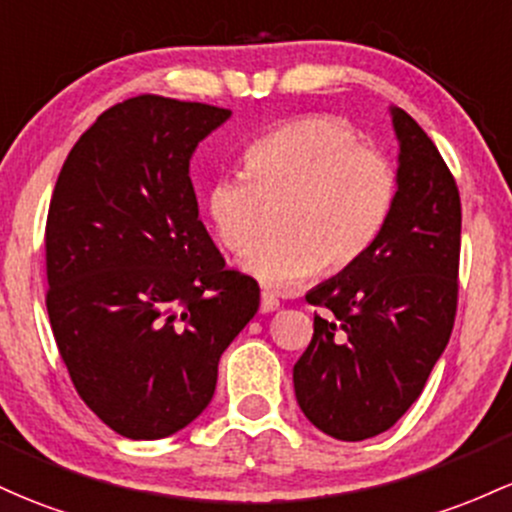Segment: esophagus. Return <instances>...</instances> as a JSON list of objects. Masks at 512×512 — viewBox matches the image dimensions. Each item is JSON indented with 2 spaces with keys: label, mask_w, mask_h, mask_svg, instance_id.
<instances>
[{
  "label": "esophagus",
  "mask_w": 512,
  "mask_h": 512,
  "mask_svg": "<svg viewBox=\"0 0 512 512\" xmlns=\"http://www.w3.org/2000/svg\"><path fill=\"white\" fill-rule=\"evenodd\" d=\"M277 308H279V299H277V296H274L272 294V291H262V294H260V311L262 313H272V311H277Z\"/></svg>",
  "instance_id": "obj_1"
}]
</instances>
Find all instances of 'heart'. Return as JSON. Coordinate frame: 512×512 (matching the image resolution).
Here are the masks:
<instances>
[{
  "instance_id": "obj_1",
  "label": "heart",
  "mask_w": 512,
  "mask_h": 512,
  "mask_svg": "<svg viewBox=\"0 0 512 512\" xmlns=\"http://www.w3.org/2000/svg\"><path fill=\"white\" fill-rule=\"evenodd\" d=\"M243 165L245 174L213 179L206 211L223 247L243 252L265 226V206H279L277 238L240 260L265 286L350 267L381 233L396 194L391 162L330 116L282 123L245 150Z\"/></svg>"
}]
</instances>
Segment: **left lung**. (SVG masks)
<instances>
[{"label":"left lung","instance_id":"1","mask_svg":"<svg viewBox=\"0 0 512 512\" xmlns=\"http://www.w3.org/2000/svg\"><path fill=\"white\" fill-rule=\"evenodd\" d=\"M396 194L369 250L306 294L328 308L294 364L303 415L335 440L389 430L423 391L457 313L462 204L428 133L389 106Z\"/></svg>","mask_w":512,"mask_h":512}]
</instances>
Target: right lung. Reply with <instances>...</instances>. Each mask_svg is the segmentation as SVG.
<instances>
[{
    "instance_id": "right-lung-1",
    "label": "right lung",
    "mask_w": 512,
    "mask_h": 512,
    "mask_svg": "<svg viewBox=\"0 0 512 512\" xmlns=\"http://www.w3.org/2000/svg\"><path fill=\"white\" fill-rule=\"evenodd\" d=\"M228 109L133 97L67 155L46 226L48 318L82 401L131 440L209 406L218 359L260 308L199 221L189 160Z\"/></svg>"
}]
</instances>
